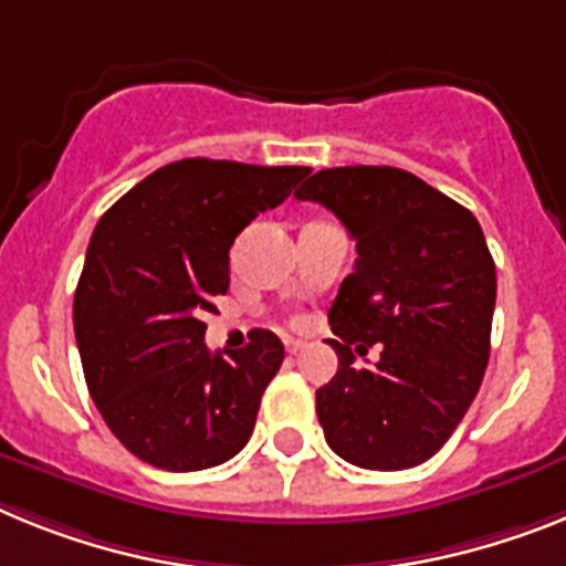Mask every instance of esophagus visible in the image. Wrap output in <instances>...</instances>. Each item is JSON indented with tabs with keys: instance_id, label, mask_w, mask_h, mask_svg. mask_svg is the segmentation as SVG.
I'll list each match as a JSON object with an SVG mask.
<instances>
[{
	"instance_id": "obj_1",
	"label": "esophagus",
	"mask_w": 566,
	"mask_h": 566,
	"mask_svg": "<svg viewBox=\"0 0 566 566\" xmlns=\"http://www.w3.org/2000/svg\"><path fill=\"white\" fill-rule=\"evenodd\" d=\"M284 348H287V354H298V350L305 348V342H302V339H293V336H287V339H284Z\"/></svg>"
}]
</instances>
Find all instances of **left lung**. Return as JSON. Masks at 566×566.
<instances>
[{"label": "left lung", "instance_id": "obj_1", "mask_svg": "<svg viewBox=\"0 0 566 566\" xmlns=\"http://www.w3.org/2000/svg\"><path fill=\"white\" fill-rule=\"evenodd\" d=\"M298 201H316L356 241L354 273L327 322L336 377L316 391L327 446L354 467L411 469L452 437L489 363L495 261L478 218L394 166L322 169ZM371 344L374 366L355 365Z\"/></svg>", "mask_w": 566, "mask_h": 566}]
</instances>
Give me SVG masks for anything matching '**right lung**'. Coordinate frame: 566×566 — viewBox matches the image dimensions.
<instances>
[{
    "mask_svg": "<svg viewBox=\"0 0 566 566\" xmlns=\"http://www.w3.org/2000/svg\"><path fill=\"white\" fill-rule=\"evenodd\" d=\"M311 172L187 158L160 166L94 227L74 293V334L94 406L135 458L198 472L235 458L284 345L210 354L203 313L230 287V247Z\"/></svg>",
    "mask_w": 566,
    "mask_h": 566,
    "instance_id": "obj_1",
    "label": "right lung"
}]
</instances>
